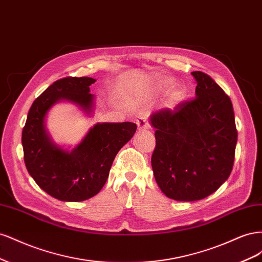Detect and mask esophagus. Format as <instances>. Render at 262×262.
<instances>
[{"instance_id": "obj_1", "label": "esophagus", "mask_w": 262, "mask_h": 262, "mask_svg": "<svg viewBox=\"0 0 262 262\" xmlns=\"http://www.w3.org/2000/svg\"><path fill=\"white\" fill-rule=\"evenodd\" d=\"M137 124H138V128L139 130H148L150 128V125L147 121V119L144 117H140L137 119Z\"/></svg>"}]
</instances>
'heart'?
Masks as SVG:
<instances>
[{
  "label": "heart",
  "mask_w": 262,
  "mask_h": 262,
  "mask_svg": "<svg viewBox=\"0 0 262 262\" xmlns=\"http://www.w3.org/2000/svg\"><path fill=\"white\" fill-rule=\"evenodd\" d=\"M170 84H171L170 78H163V80H161L160 83H158V87L163 89V87H167ZM182 98H184V92H182V90L177 87V89H173L170 91L169 96H168V100L170 104H178V102L182 100Z\"/></svg>",
  "instance_id": "heart-1"
}]
</instances>
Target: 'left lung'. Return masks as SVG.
I'll return each mask as SVG.
<instances>
[{"mask_svg": "<svg viewBox=\"0 0 262 262\" xmlns=\"http://www.w3.org/2000/svg\"><path fill=\"white\" fill-rule=\"evenodd\" d=\"M195 98L150 116L156 145L152 168L158 187L170 199H204L229 177L237 130L231 98L201 71Z\"/></svg>", "mask_w": 262, "mask_h": 262, "instance_id": "obj_1", "label": "left lung"}]
</instances>
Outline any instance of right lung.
Returning a JSON list of instances; mask_svg holds the SVG:
<instances>
[{"instance_id": "1", "label": "right lung", "mask_w": 262, "mask_h": 262, "mask_svg": "<svg viewBox=\"0 0 262 262\" xmlns=\"http://www.w3.org/2000/svg\"><path fill=\"white\" fill-rule=\"evenodd\" d=\"M92 77L67 76L55 81L31 105L21 133L24 161L36 184L61 201L78 202L96 195L106 184L117 153L137 131L133 122L97 123L73 150L55 145L45 129L52 105L67 99L92 112Z\"/></svg>"}]
</instances>
